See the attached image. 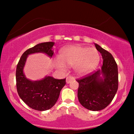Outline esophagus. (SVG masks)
<instances>
[{
  "label": "esophagus",
  "mask_w": 134,
  "mask_h": 134,
  "mask_svg": "<svg viewBox=\"0 0 134 134\" xmlns=\"http://www.w3.org/2000/svg\"><path fill=\"white\" fill-rule=\"evenodd\" d=\"M74 79V77L73 76H69L67 77V78H66V82L67 83V84H69V83L70 82V81H72V80Z\"/></svg>",
  "instance_id": "34e87169"
}]
</instances>
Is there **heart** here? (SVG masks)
Here are the masks:
<instances>
[{
  "label": "heart",
  "instance_id": "heart-1",
  "mask_svg": "<svg viewBox=\"0 0 134 134\" xmlns=\"http://www.w3.org/2000/svg\"><path fill=\"white\" fill-rule=\"evenodd\" d=\"M99 61V54L96 48L74 45L61 51L59 60L55 61V65L60 69L65 68V65H74L77 74L85 75L93 71Z\"/></svg>",
  "mask_w": 134,
  "mask_h": 134
}]
</instances>
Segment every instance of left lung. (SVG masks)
<instances>
[{"label":"left lung","mask_w":134,"mask_h":134,"mask_svg":"<svg viewBox=\"0 0 134 134\" xmlns=\"http://www.w3.org/2000/svg\"><path fill=\"white\" fill-rule=\"evenodd\" d=\"M95 47L102 56L103 65L101 69L77 79V96L82 107L91 111H99L108 106L116 94L118 72L117 64L111 53L98 44L95 43Z\"/></svg>","instance_id":"1"}]
</instances>
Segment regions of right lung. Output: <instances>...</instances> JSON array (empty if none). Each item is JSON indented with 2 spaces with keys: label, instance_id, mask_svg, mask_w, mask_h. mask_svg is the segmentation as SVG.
<instances>
[{
  "label": "right lung",
  "instance_id": "add662e5",
  "mask_svg": "<svg viewBox=\"0 0 134 134\" xmlns=\"http://www.w3.org/2000/svg\"><path fill=\"white\" fill-rule=\"evenodd\" d=\"M53 45V42H44L29 48L23 53L17 65L16 79L18 94L29 107L38 111H45L54 106L61 90L65 85V79H57L46 76L40 81H32L24 76L23 69L27 56L32 53H44L52 57Z\"/></svg>",
  "mask_w": 134,
  "mask_h": 134
}]
</instances>
